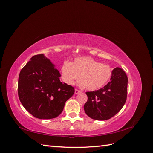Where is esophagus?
Returning a JSON list of instances; mask_svg holds the SVG:
<instances>
[{"instance_id": "obj_1", "label": "esophagus", "mask_w": 153, "mask_h": 153, "mask_svg": "<svg viewBox=\"0 0 153 153\" xmlns=\"http://www.w3.org/2000/svg\"><path fill=\"white\" fill-rule=\"evenodd\" d=\"M80 92H81L80 91L78 90V89H75V93L76 94H79Z\"/></svg>"}]
</instances>
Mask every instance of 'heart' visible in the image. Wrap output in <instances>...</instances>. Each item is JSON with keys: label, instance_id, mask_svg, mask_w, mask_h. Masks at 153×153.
<instances>
[{"label": "heart", "instance_id": "obj_1", "mask_svg": "<svg viewBox=\"0 0 153 153\" xmlns=\"http://www.w3.org/2000/svg\"><path fill=\"white\" fill-rule=\"evenodd\" d=\"M112 71L106 64H101L89 57L76 58L73 62L65 61L61 67L62 80L68 85H73L80 77L78 85L86 86L88 90L100 89L110 80Z\"/></svg>", "mask_w": 153, "mask_h": 153}]
</instances>
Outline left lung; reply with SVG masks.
<instances>
[{"label": "left lung", "instance_id": "1", "mask_svg": "<svg viewBox=\"0 0 153 153\" xmlns=\"http://www.w3.org/2000/svg\"><path fill=\"white\" fill-rule=\"evenodd\" d=\"M127 88L126 74L121 68H114L107 84L99 90L86 92L88 99L84 106L85 114L98 121L112 117L126 102Z\"/></svg>", "mask_w": 153, "mask_h": 153}]
</instances>
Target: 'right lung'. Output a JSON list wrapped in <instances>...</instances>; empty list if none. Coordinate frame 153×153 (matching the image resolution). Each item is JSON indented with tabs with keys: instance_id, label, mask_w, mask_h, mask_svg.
Segmentation results:
<instances>
[{
	"instance_id": "obj_1",
	"label": "right lung",
	"mask_w": 153,
	"mask_h": 153,
	"mask_svg": "<svg viewBox=\"0 0 153 153\" xmlns=\"http://www.w3.org/2000/svg\"><path fill=\"white\" fill-rule=\"evenodd\" d=\"M61 74L44 54L36 55L22 69L18 93L24 107L41 119L57 117L66 101L75 92L74 87L60 81Z\"/></svg>"
}]
</instances>
